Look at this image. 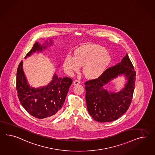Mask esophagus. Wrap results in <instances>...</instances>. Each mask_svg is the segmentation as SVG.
<instances>
[{
	"instance_id": "34e87169",
	"label": "esophagus",
	"mask_w": 155,
	"mask_h": 155,
	"mask_svg": "<svg viewBox=\"0 0 155 155\" xmlns=\"http://www.w3.org/2000/svg\"><path fill=\"white\" fill-rule=\"evenodd\" d=\"M80 83V81H79V80H75V81H74V85H78V84H79Z\"/></svg>"
}]
</instances>
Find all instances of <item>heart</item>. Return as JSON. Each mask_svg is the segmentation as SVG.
I'll return each instance as SVG.
<instances>
[{"instance_id":"obj_1","label":"heart","mask_w":155,"mask_h":155,"mask_svg":"<svg viewBox=\"0 0 155 155\" xmlns=\"http://www.w3.org/2000/svg\"><path fill=\"white\" fill-rule=\"evenodd\" d=\"M111 54L106 49L95 44L84 45L77 48L74 56H68L64 61V68L68 72L78 71L84 66L83 72L86 78L97 79L103 74L111 64Z\"/></svg>"}]
</instances>
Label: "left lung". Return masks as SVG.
Returning a JSON list of instances; mask_svg holds the SVG:
<instances>
[{"label": "left lung", "instance_id": "8db88e82", "mask_svg": "<svg viewBox=\"0 0 155 155\" xmlns=\"http://www.w3.org/2000/svg\"><path fill=\"white\" fill-rule=\"evenodd\" d=\"M124 75L126 80L119 91H110L105 85ZM135 71L127 54L112 68H108L98 79L85 83L87 111L98 122H111L124 115L131 103L135 87Z\"/></svg>", "mask_w": 155, "mask_h": 155}]
</instances>
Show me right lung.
<instances>
[{
  "mask_svg": "<svg viewBox=\"0 0 155 155\" xmlns=\"http://www.w3.org/2000/svg\"><path fill=\"white\" fill-rule=\"evenodd\" d=\"M52 44L51 39L49 42L45 40L42 45L36 42L25 58L35 52H43ZM22 66L23 62L21 61L17 68L16 78V89L22 106L29 114L38 119H43L58 115L72 83L71 79L58 78L54 74L52 81L47 85L35 88L28 83Z\"/></svg>",
  "mask_w": 155,
  "mask_h": 155,
  "instance_id": "obj_1",
  "label": "right lung"
}]
</instances>
